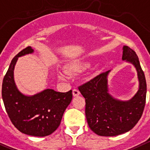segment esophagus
<instances>
[{
  "instance_id": "obj_1",
  "label": "esophagus",
  "mask_w": 150,
  "mask_h": 150,
  "mask_svg": "<svg viewBox=\"0 0 150 150\" xmlns=\"http://www.w3.org/2000/svg\"><path fill=\"white\" fill-rule=\"evenodd\" d=\"M79 94H80V92H79L77 89L74 88V89L73 90V96H79Z\"/></svg>"
}]
</instances>
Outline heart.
Returning a JSON list of instances; mask_svg holds the SVG:
<instances>
[{
	"mask_svg": "<svg viewBox=\"0 0 150 150\" xmlns=\"http://www.w3.org/2000/svg\"><path fill=\"white\" fill-rule=\"evenodd\" d=\"M87 66V64L85 62H80V61H78V62H74L72 65H70L68 67V71L69 72H74V71H79L81 70L84 69L85 67ZM60 78L63 77V75L60 74Z\"/></svg>",
	"mask_w": 150,
	"mask_h": 150,
	"instance_id": "obj_1",
	"label": "heart"
}]
</instances>
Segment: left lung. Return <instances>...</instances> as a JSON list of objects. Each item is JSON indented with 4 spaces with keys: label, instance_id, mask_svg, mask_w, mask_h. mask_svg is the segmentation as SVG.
<instances>
[{
    "label": "left lung",
    "instance_id": "1",
    "mask_svg": "<svg viewBox=\"0 0 150 150\" xmlns=\"http://www.w3.org/2000/svg\"><path fill=\"white\" fill-rule=\"evenodd\" d=\"M122 59L133 64L138 72L139 89L130 100H116L108 93L107 77L110 71L78 87L85 99L88 126L101 136H115L128 132L138 123L144 109L146 82L138 56L130 48L124 46Z\"/></svg>",
    "mask_w": 150,
    "mask_h": 150
}]
</instances>
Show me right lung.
I'll list each match as a JSON object with an SVG mask.
<instances>
[{
  "instance_id": "1",
  "label": "right lung",
  "mask_w": 150,
  "mask_h": 150,
  "mask_svg": "<svg viewBox=\"0 0 150 150\" xmlns=\"http://www.w3.org/2000/svg\"><path fill=\"white\" fill-rule=\"evenodd\" d=\"M34 51L28 46L12 59L2 83V98L8 116L14 126L24 134L37 137L51 135L60 125L62 115L72 100V91L66 93L46 89L26 96L17 88L14 68L19 57Z\"/></svg>"
}]
</instances>
